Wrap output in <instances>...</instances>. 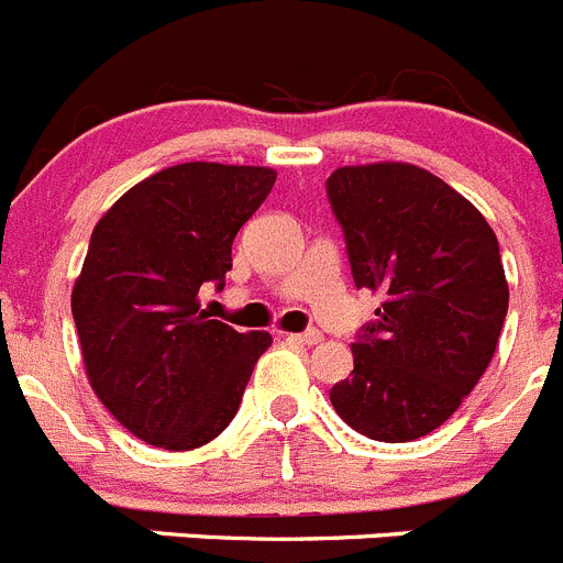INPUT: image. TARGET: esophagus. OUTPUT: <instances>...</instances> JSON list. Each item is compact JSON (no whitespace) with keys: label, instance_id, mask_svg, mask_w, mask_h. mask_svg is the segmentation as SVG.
Returning <instances> with one entry per match:
<instances>
[{"label":"esophagus","instance_id":"esophagus-1","mask_svg":"<svg viewBox=\"0 0 563 563\" xmlns=\"http://www.w3.org/2000/svg\"><path fill=\"white\" fill-rule=\"evenodd\" d=\"M288 339L297 344H308V347H311V344L322 342V333H319L317 328H311V331H302V333H288Z\"/></svg>","mask_w":563,"mask_h":563}]
</instances>
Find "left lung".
<instances>
[{"label": "left lung", "mask_w": 563, "mask_h": 563, "mask_svg": "<svg viewBox=\"0 0 563 563\" xmlns=\"http://www.w3.org/2000/svg\"><path fill=\"white\" fill-rule=\"evenodd\" d=\"M356 288L382 294L331 404L356 432L407 443L443 427L490 364L508 313L494 230L468 199L407 162L325 181Z\"/></svg>", "instance_id": "obj_1"}]
</instances>
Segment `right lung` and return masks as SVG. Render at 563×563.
Listing matches in <instances>:
<instances>
[{"label": "right lung", "instance_id": "1", "mask_svg": "<svg viewBox=\"0 0 563 563\" xmlns=\"http://www.w3.org/2000/svg\"><path fill=\"white\" fill-rule=\"evenodd\" d=\"M277 174L185 162L148 176L98 221L73 288L86 376L134 438L187 452L235 418L266 331L238 333L199 308L224 286L232 241Z\"/></svg>", "mask_w": 563, "mask_h": 563}]
</instances>
